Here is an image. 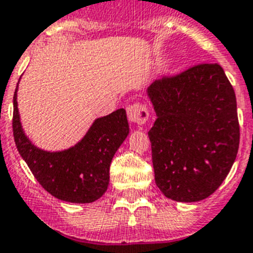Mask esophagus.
<instances>
[{
  "mask_svg": "<svg viewBox=\"0 0 253 253\" xmlns=\"http://www.w3.org/2000/svg\"><path fill=\"white\" fill-rule=\"evenodd\" d=\"M127 117L129 122L135 125H144L149 117L148 108L141 103H135L127 107Z\"/></svg>",
  "mask_w": 253,
  "mask_h": 253,
  "instance_id": "obj_1",
  "label": "esophagus"
}]
</instances>
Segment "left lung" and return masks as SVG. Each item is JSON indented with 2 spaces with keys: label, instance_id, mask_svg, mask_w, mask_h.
<instances>
[{
  "label": "left lung",
  "instance_id": "left-lung-1",
  "mask_svg": "<svg viewBox=\"0 0 253 253\" xmlns=\"http://www.w3.org/2000/svg\"><path fill=\"white\" fill-rule=\"evenodd\" d=\"M157 120L149 131L155 183L164 196L195 203L218 190L239 146L237 100L218 63H201L148 87Z\"/></svg>",
  "mask_w": 253,
  "mask_h": 253
}]
</instances>
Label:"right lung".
Instances as JSON below:
<instances>
[{"mask_svg": "<svg viewBox=\"0 0 253 253\" xmlns=\"http://www.w3.org/2000/svg\"><path fill=\"white\" fill-rule=\"evenodd\" d=\"M17 86L12 118L15 144L39 184L67 203L89 204L100 199L108 188L112 159L129 132L126 111L121 108L96 118L72 148L45 151L37 148L24 132L17 109Z\"/></svg>", "mask_w": 253, "mask_h": 253, "instance_id": "obj_1", "label": "right lung"}]
</instances>
